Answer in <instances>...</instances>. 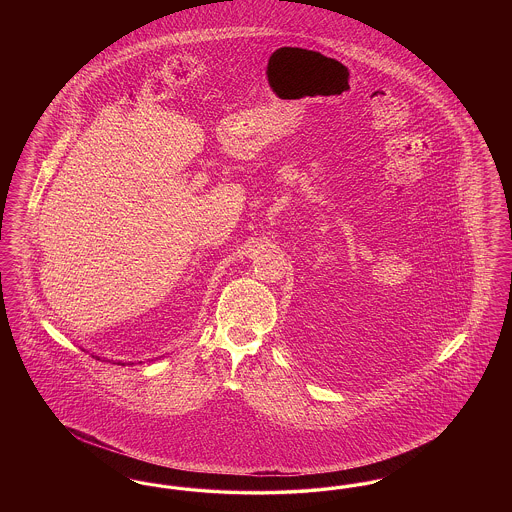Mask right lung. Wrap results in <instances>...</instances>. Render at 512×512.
Masks as SVG:
<instances>
[{"label":"right lung","instance_id":"obj_1","mask_svg":"<svg viewBox=\"0 0 512 512\" xmlns=\"http://www.w3.org/2000/svg\"><path fill=\"white\" fill-rule=\"evenodd\" d=\"M92 357H96V359H98V361H99V359H101V357H98V355H92ZM113 365H115V363H113ZM117 365L124 366V365H126V363H122V361H119V363H117ZM130 365H134V363H130Z\"/></svg>","mask_w":512,"mask_h":512}]
</instances>
